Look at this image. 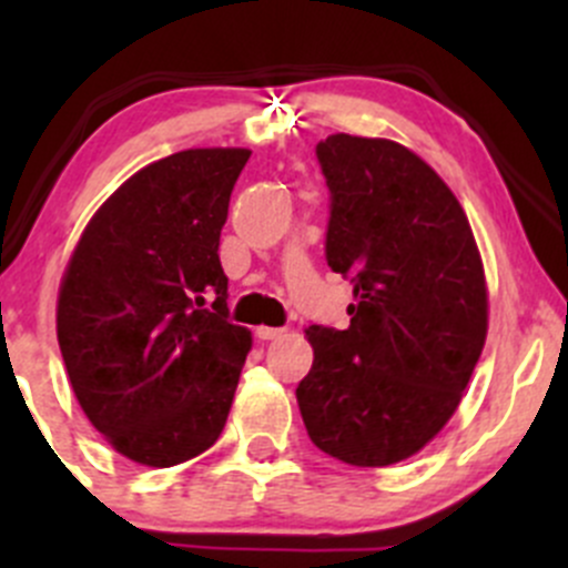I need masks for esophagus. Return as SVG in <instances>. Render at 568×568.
I'll return each instance as SVG.
<instances>
[{
    "label": "esophagus",
    "mask_w": 568,
    "mask_h": 568,
    "mask_svg": "<svg viewBox=\"0 0 568 568\" xmlns=\"http://www.w3.org/2000/svg\"><path fill=\"white\" fill-rule=\"evenodd\" d=\"M285 329H280V326H257L255 329V335L261 337V341H274V337H280L283 335Z\"/></svg>",
    "instance_id": "1"
}]
</instances>
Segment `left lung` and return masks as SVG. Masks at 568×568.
Returning a JSON list of instances; mask_svg holds the SVG:
<instances>
[{
	"label": "left lung",
	"mask_w": 568,
	"mask_h": 568,
	"mask_svg": "<svg viewBox=\"0 0 568 568\" xmlns=\"http://www.w3.org/2000/svg\"><path fill=\"white\" fill-rule=\"evenodd\" d=\"M326 263L354 285L352 324L307 326L296 387L307 437L354 467H387L432 443L459 406L486 341V280L464 209L417 153L332 134Z\"/></svg>",
	"instance_id": "obj_1"
}]
</instances>
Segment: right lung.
Instances as JSON below:
<instances>
[{
    "label": "right lung",
    "mask_w": 568,
    "mask_h": 568,
    "mask_svg": "<svg viewBox=\"0 0 568 568\" xmlns=\"http://www.w3.org/2000/svg\"><path fill=\"white\" fill-rule=\"evenodd\" d=\"M247 148L148 164L95 211L57 300L79 406L118 454L173 467L220 439L252 335L227 321L220 233Z\"/></svg>",
    "instance_id": "add662e5"
}]
</instances>
